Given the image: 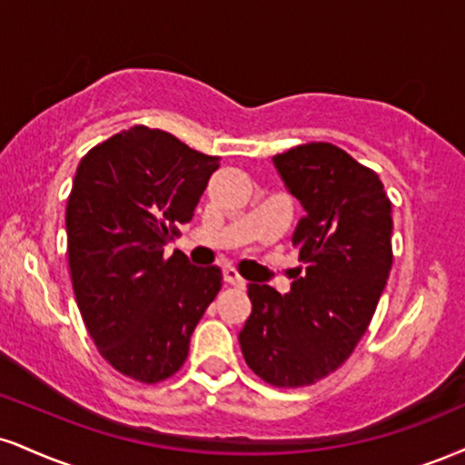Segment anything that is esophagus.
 I'll return each instance as SVG.
<instances>
[{
  "mask_svg": "<svg viewBox=\"0 0 465 465\" xmlns=\"http://www.w3.org/2000/svg\"><path fill=\"white\" fill-rule=\"evenodd\" d=\"M223 279H225L229 286H233V288H244V286H247V279L240 277V272L236 271V268H232V266L223 268Z\"/></svg>",
  "mask_w": 465,
  "mask_h": 465,
  "instance_id": "obj_1",
  "label": "esophagus"
}]
</instances>
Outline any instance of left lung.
Segmentation results:
<instances>
[{
	"instance_id": "1",
	"label": "left lung",
	"mask_w": 465,
	"mask_h": 465,
	"mask_svg": "<svg viewBox=\"0 0 465 465\" xmlns=\"http://www.w3.org/2000/svg\"><path fill=\"white\" fill-rule=\"evenodd\" d=\"M305 214L288 294L249 283L253 310L240 331L244 361L275 388H303L338 371L371 324L392 271V203L377 173L331 143L272 158Z\"/></svg>"
}]
</instances>
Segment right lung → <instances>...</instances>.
<instances>
[{"instance_id":"right-lung-1","label":"right lung","mask_w":465,"mask_h":465,"mask_svg":"<svg viewBox=\"0 0 465 465\" xmlns=\"http://www.w3.org/2000/svg\"><path fill=\"white\" fill-rule=\"evenodd\" d=\"M221 158L134 125L84 155L66 203L73 292L114 371L158 383L183 366L190 335L223 283L182 251L166 257Z\"/></svg>"}]
</instances>
